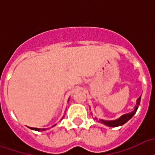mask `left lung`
Instances as JSON below:
<instances>
[{"label":"left lung","mask_w":155,"mask_h":155,"mask_svg":"<svg viewBox=\"0 0 155 155\" xmlns=\"http://www.w3.org/2000/svg\"><path fill=\"white\" fill-rule=\"evenodd\" d=\"M140 97H138L137 101V104H136L135 107H134V110L131 113H128V114H124L122 116L120 117V119H118L116 120H112V121H106V120H100L99 121L101 123V124H104L106 126L108 127H118V126H121V125L124 124L125 123L127 122L128 120L132 118V117L136 114V112L137 110L138 106L140 105ZM96 119V118H95Z\"/></svg>","instance_id":"left-lung-1"}]
</instances>
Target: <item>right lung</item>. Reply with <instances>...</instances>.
Instances as JSON below:
<instances>
[{
    "label": "right lung",
    "mask_w": 155,
    "mask_h": 155,
    "mask_svg": "<svg viewBox=\"0 0 155 155\" xmlns=\"http://www.w3.org/2000/svg\"><path fill=\"white\" fill-rule=\"evenodd\" d=\"M56 125V124H55ZM55 125H54V126H55ZM53 126V127H54ZM31 129H32V130H35V131H38V132H40V131H44V130H45V129H41V128H36V127H30Z\"/></svg>",
    "instance_id": "right-lung-1"
}]
</instances>
